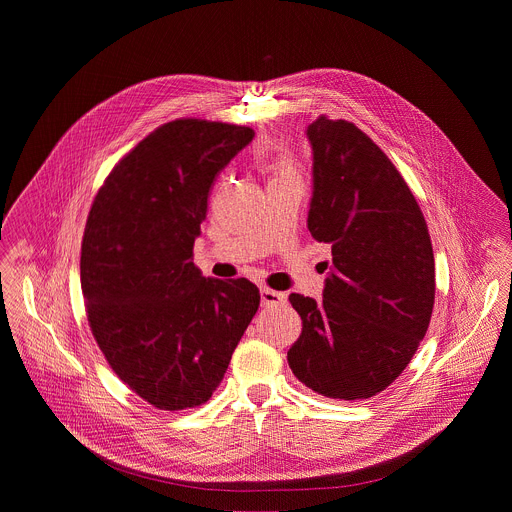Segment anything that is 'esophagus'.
Masks as SVG:
<instances>
[{"label": "esophagus", "instance_id": "34e87169", "mask_svg": "<svg viewBox=\"0 0 512 512\" xmlns=\"http://www.w3.org/2000/svg\"><path fill=\"white\" fill-rule=\"evenodd\" d=\"M287 300L285 294H281V291H275V289H269V287H261V306L269 308V306H279Z\"/></svg>", "mask_w": 512, "mask_h": 512}]
</instances>
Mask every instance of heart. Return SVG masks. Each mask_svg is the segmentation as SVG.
I'll return each instance as SVG.
<instances>
[{
	"instance_id": "heart-1",
	"label": "heart",
	"mask_w": 512,
	"mask_h": 512,
	"mask_svg": "<svg viewBox=\"0 0 512 512\" xmlns=\"http://www.w3.org/2000/svg\"><path fill=\"white\" fill-rule=\"evenodd\" d=\"M267 168L273 172V178H283V176H291V164L285 158V154L281 152H273L267 158Z\"/></svg>"
}]
</instances>
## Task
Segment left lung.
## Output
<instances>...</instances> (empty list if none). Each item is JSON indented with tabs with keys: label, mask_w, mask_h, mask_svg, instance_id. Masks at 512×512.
Segmentation results:
<instances>
[{
	"label": "left lung",
	"mask_w": 512,
	"mask_h": 512,
	"mask_svg": "<svg viewBox=\"0 0 512 512\" xmlns=\"http://www.w3.org/2000/svg\"><path fill=\"white\" fill-rule=\"evenodd\" d=\"M314 192L308 229L332 245L324 300L291 294L302 334L287 350L294 375L342 401L385 391L423 340L435 265L423 212L379 145L344 119L308 125Z\"/></svg>",
	"instance_id": "8db88e82"
}]
</instances>
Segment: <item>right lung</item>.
<instances>
[{"label": "right lung", "mask_w": 512, "mask_h": 512, "mask_svg": "<svg viewBox=\"0 0 512 512\" xmlns=\"http://www.w3.org/2000/svg\"><path fill=\"white\" fill-rule=\"evenodd\" d=\"M253 137L221 121L164 123L93 200L81 245L89 326L113 373L156 409L206 403L259 308L255 283L192 263L208 192Z\"/></svg>", "instance_id": "right-lung-1"}]
</instances>
